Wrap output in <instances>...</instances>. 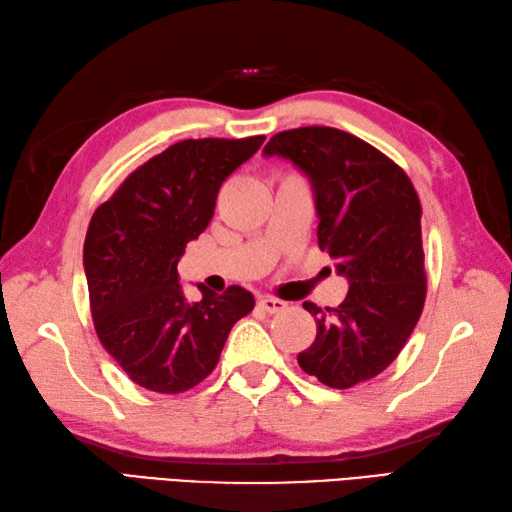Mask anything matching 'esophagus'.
Wrapping results in <instances>:
<instances>
[{
  "mask_svg": "<svg viewBox=\"0 0 512 512\" xmlns=\"http://www.w3.org/2000/svg\"><path fill=\"white\" fill-rule=\"evenodd\" d=\"M258 307L267 311V314H278V311L287 309V302L280 298H274V296H263V298H258Z\"/></svg>",
  "mask_w": 512,
  "mask_h": 512,
  "instance_id": "obj_1",
  "label": "esophagus"
}]
</instances>
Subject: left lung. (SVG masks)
Masks as SVG:
<instances>
[{"label": "left lung", "mask_w": 512, "mask_h": 512, "mask_svg": "<svg viewBox=\"0 0 512 512\" xmlns=\"http://www.w3.org/2000/svg\"><path fill=\"white\" fill-rule=\"evenodd\" d=\"M263 152L285 156L309 176L318 245L349 278V294L336 309L302 302L318 333L298 364L331 389H351L400 356L422 316L420 198L387 154L327 125L278 132Z\"/></svg>", "instance_id": "left-lung-1"}]
</instances>
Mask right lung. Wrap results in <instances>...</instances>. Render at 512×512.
<instances>
[{
    "instance_id": "right-lung-1",
    "label": "right lung",
    "mask_w": 512,
    "mask_h": 512,
    "mask_svg": "<svg viewBox=\"0 0 512 512\" xmlns=\"http://www.w3.org/2000/svg\"><path fill=\"white\" fill-rule=\"evenodd\" d=\"M265 137L185 139L128 174L92 214L86 267L99 342L128 378L156 393H183L210 375L229 331L254 309L232 285L187 302L176 265L205 232L223 181Z\"/></svg>"
}]
</instances>
